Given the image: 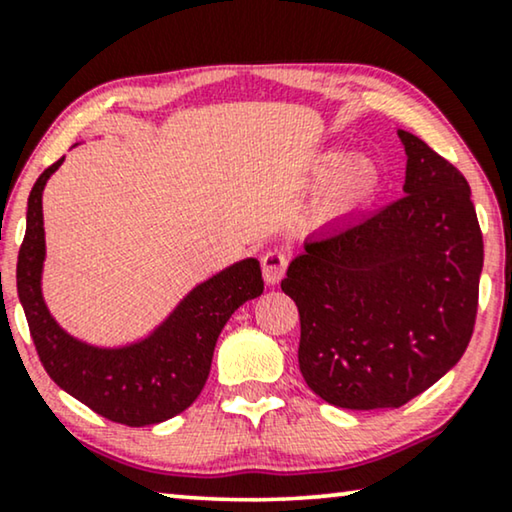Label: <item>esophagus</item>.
I'll return each mask as SVG.
<instances>
[{
  "mask_svg": "<svg viewBox=\"0 0 512 512\" xmlns=\"http://www.w3.org/2000/svg\"><path fill=\"white\" fill-rule=\"evenodd\" d=\"M261 265H263L265 284L275 286V284L282 282V277H284V272H286V256L282 254V251H277V249L268 251V254L263 256Z\"/></svg>",
  "mask_w": 512,
  "mask_h": 512,
  "instance_id": "obj_1",
  "label": "esophagus"
}]
</instances>
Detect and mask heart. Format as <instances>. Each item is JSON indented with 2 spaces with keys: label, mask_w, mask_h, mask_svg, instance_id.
<instances>
[{
  "label": "heart",
  "mask_w": 512,
  "mask_h": 512,
  "mask_svg": "<svg viewBox=\"0 0 512 512\" xmlns=\"http://www.w3.org/2000/svg\"><path fill=\"white\" fill-rule=\"evenodd\" d=\"M314 177H326L319 191V212L324 216H345L368 202L380 188V172L363 156L342 158L335 151L314 160Z\"/></svg>",
  "instance_id": "1"
}]
</instances>
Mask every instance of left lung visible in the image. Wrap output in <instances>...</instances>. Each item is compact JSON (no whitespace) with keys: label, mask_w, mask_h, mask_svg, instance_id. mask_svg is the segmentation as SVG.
I'll return each instance as SVG.
<instances>
[{"label":"left lung","mask_w":512,"mask_h":512,"mask_svg":"<svg viewBox=\"0 0 512 512\" xmlns=\"http://www.w3.org/2000/svg\"><path fill=\"white\" fill-rule=\"evenodd\" d=\"M403 198L307 235L282 279L300 314L307 387L347 410L401 408L457 366L471 340L482 233L471 186L398 130Z\"/></svg>","instance_id":"obj_1"}]
</instances>
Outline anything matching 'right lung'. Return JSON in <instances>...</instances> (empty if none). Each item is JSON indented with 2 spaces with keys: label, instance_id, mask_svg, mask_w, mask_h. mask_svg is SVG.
Here are the masks:
<instances>
[{
  "label": "right lung",
  "instance_id": "obj_1",
  "mask_svg": "<svg viewBox=\"0 0 512 512\" xmlns=\"http://www.w3.org/2000/svg\"><path fill=\"white\" fill-rule=\"evenodd\" d=\"M62 160L44 170L27 198L18 254V298L34 347L51 380L97 415L125 426L160 424L200 396L223 326L237 307L263 293L261 263L242 258L195 284L153 331L128 345L102 347L74 338L55 321L41 291L46 261L41 198Z\"/></svg>",
  "mask_w": 512,
  "mask_h": 512
}]
</instances>
